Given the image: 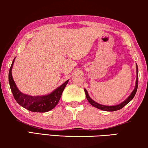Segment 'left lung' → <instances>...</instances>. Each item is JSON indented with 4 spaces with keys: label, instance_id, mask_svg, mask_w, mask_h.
<instances>
[{
    "label": "left lung",
    "instance_id": "obj_1",
    "mask_svg": "<svg viewBox=\"0 0 148 148\" xmlns=\"http://www.w3.org/2000/svg\"><path fill=\"white\" fill-rule=\"evenodd\" d=\"M136 73H137V77H136V86L135 88L134 89V90L132 91V92L131 94L128 97V98L127 100H125L123 102L119 104L117 106H103V105H101V104H99L98 103H96V101H94L93 100L90 98L89 96L88 92L86 91V89H84V92H85L86 94V97L87 100L88 101V102L90 103L92 106H93L94 107H95L96 108L100 109V110H103V111H117V110H119L121 109H122L125 106L127 105V103H129L130 101H131L133 98H134L136 92L137 91V88H138V65L136 64Z\"/></svg>",
    "mask_w": 148,
    "mask_h": 148
}]
</instances>
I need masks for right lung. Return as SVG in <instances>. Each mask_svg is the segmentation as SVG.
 Listing matches in <instances>:
<instances>
[{
	"mask_svg": "<svg viewBox=\"0 0 148 148\" xmlns=\"http://www.w3.org/2000/svg\"><path fill=\"white\" fill-rule=\"evenodd\" d=\"M14 62V60L9 70L8 79L12 92L17 102L23 108L33 112L45 113L54 108L61 98L62 94L69 80L65 81L64 84L47 96H31L27 95L21 93L18 90L12 76V69Z\"/></svg>",
	"mask_w": 148,
	"mask_h": 148,
	"instance_id": "add662e5",
	"label": "right lung"
}]
</instances>
